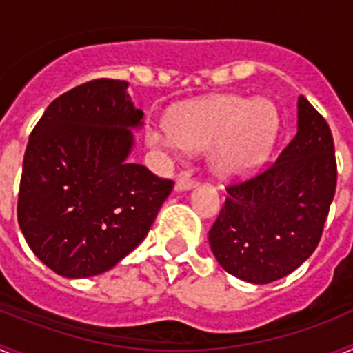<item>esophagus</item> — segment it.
I'll list each match as a JSON object with an SVG mask.
<instances>
[{"mask_svg":"<svg viewBox=\"0 0 353 353\" xmlns=\"http://www.w3.org/2000/svg\"><path fill=\"white\" fill-rule=\"evenodd\" d=\"M196 185V180L191 179L189 174H180L176 183H174V189L176 191H185V189H191V187Z\"/></svg>","mask_w":353,"mask_h":353,"instance_id":"obj_1","label":"esophagus"}]
</instances>
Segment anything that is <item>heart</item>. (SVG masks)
<instances>
[{"mask_svg":"<svg viewBox=\"0 0 353 353\" xmlns=\"http://www.w3.org/2000/svg\"><path fill=\"white\" fill-rule=\"evenodd\" d=\"M279 129L276 105L267 99L210 95L173 109L166 127L150 130L148 141L161 148L203 150L215 174L235 179L249 173L270 154Z\"/></svg>","mask_w":353,"mask_h":353,"instance_id":"heart-1","label":"heart"}]
</instances>
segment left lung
<instances>
[{"mask_svg":"<svg viewBox=\"0 0 353 353\" xmlns=\"http://www.w3.org/2000/svg\"><path fill=\"white\" fill-rule=\"evenodd\" d=\"M338 182L325 118L299 97L297 134L270 164L228 183L208 232L212 252L232 276L267 285L301 267L322 239Z\"/></svg>","mask_w":353,"mask_h":353,"instance_id":"obj_1","label":"left lung"}]
</instances>
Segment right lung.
<instances>
[{"mask_svg":"<svg viewBox=\"0 0 353 353\" xmlns=\"http://www.w3.org/2000/svg\"><path fill=\"white\" fill-rule=\"evenodd\" d=\"M141 109L127 81L93 79L51 102L31 130L17 221L63 277L102 274L141 244L174 182L127 161Z\"/></svg>","mask_w":353,"mask_h":353,"instance_id":"obj_1","label":"right lung"}]
</instances>
